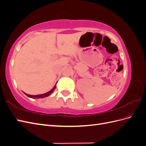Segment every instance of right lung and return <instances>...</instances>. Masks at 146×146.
<instances>
[{"mask_svg":"<svg viewBox=\"0 0 146 146\" xmlns=\"http://www.w3.org/2000/svg\"><path fill=\"white\" fill-rule=\"evenodd\" d=\"M55 88H56V86H55L54 88H52V89L50 91H48V92H46V93H44V94H39V95H36V96H34V95H29V94H26V93H25L24 92V94L27 96H28L29 98H32V99H39V98H46V97H47V96H50L52 92H53V91H54V90L55 89Z\"/></svg>","mask_w":146,"mask_h":146,"instance_id":"right-lung-1","label":"right lung"}]
</instances>
